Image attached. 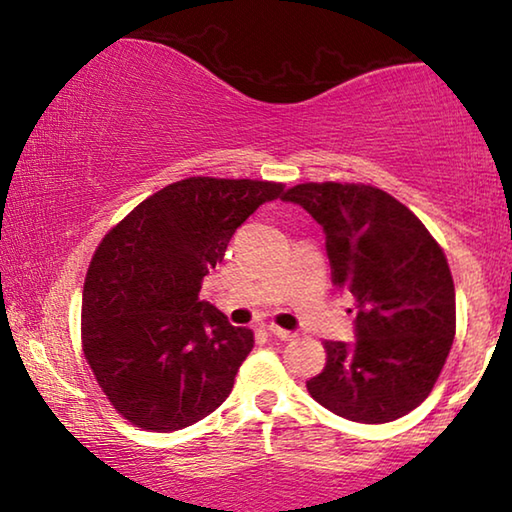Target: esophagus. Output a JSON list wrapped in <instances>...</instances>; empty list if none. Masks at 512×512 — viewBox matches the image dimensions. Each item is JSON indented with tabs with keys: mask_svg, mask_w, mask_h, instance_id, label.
Masks as SVG:
<instances>
[{
	"mask_svg": "<svg viewBox=\"0 0 512 512\" xmlns=\"http://www.w3.org/2000/svg\"><path fill=\"white\" fill-rule=\"evenodd\" d=\"M268 332H271L273 336H277V339H280V341H293V339H296V334H293V332H289V329H282V327H277V325H268Z\"/></svg>",
	"mask_w": 512,
	"mask_h": 512,
	"instance_id": "1",
	"label": "esophagus"
}]
</instances>
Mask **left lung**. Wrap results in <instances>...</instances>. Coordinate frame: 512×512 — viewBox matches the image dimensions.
Segmentation results:
<instances>
[{
  "label": "left lung",
  "mask_w": 512,
  "mask_h": 512,
  "mask_svg": "<svg viewBox=\"0 0 512 512\" xmlns=\"http://www.w3.org/2000/svg\"><path fill=\"white\" fill-rule=\"evenodd\" d=\"M284 201L323 225L332 282L357 302L354 343L325 341L327 363L307 391L341 418L381 424L431 393L456 334L447 257L422 221L370 185L305 183Z\"/></svg>",
  "instance_id": "1"
}]
</instances>
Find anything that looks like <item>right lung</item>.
Listing matches in <instances>:
<instances>
[{"mask_svg": "<svg viewBox=\"0 0 512 512\" xmlns=\"http://www.w3.org/2000/svg\"><path fill=\"white\" fill-rule=\"evenodd\" d=\"M282 183L194 176L119 221L83 284V354L119 415L149 431L189 427L225 402L253 329L198 298L232 235Z\"/></svg>", "mask_w": 512, "mask_h": 512, "instance_id": "right-lung-1", "label": "right lung"}]
</instances>
